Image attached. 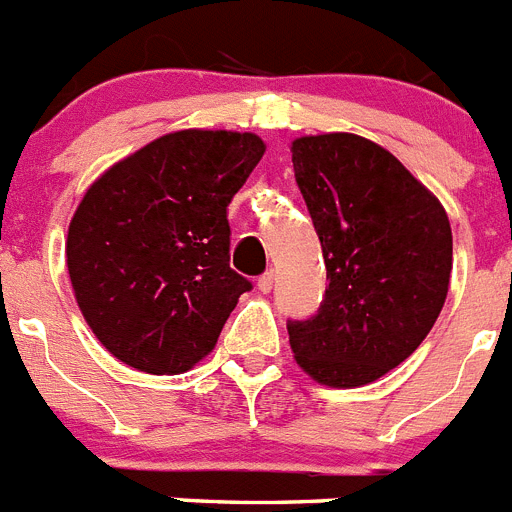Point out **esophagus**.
Instances as JSON below:
<instances>
[{"label": "esophagus", "mask_w": 512, "mask_h": 512, "mask_svg": "<svg viewBox=\"0 0 512 512\" xmlns=\"http://www.w3.org/2000/svg\"><path fill=\"white\" fill-rule=\"evenodd\" d=\"M256 287H259L264 295H269L271 287H274V271H266V274H261V277L256 279Z\"/></svg>", "instance_id": "esophagus-1"}]
</instances>
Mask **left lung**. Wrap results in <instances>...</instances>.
Listing matches in <instances>:
<instances>
[{
  "label": "left lung",
  "instance_id": "8db88e82",
  "mask_svg": "<svg viewBox=\"0 0 512 512\" xmlns=\"http://www.w3.org/2000/svg\"><path fill=\"white\" fill-rule=\"evenodd\" d=\"M295 179L323 248L318 315L289 320L302 372L361 387L431 333L451 279V223L436 194L387 148L354 133L292 140Z\"/></svg>",
  "mask_w": 512,
  "mask_h": 512
}]
</instances>
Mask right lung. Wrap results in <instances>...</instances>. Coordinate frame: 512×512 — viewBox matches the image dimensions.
<instances>
[{
    "label": "right lung",
    "mask_w": 512,
    "mask_h": 512,
    "mask_svg": "<svg viewBox=\"0 0 512 512\" xmlns=\"http://www.w3.org/2000/svg\"><path fill=\"white\" fill-rule=\"evenodd\" d=\"M264 151L253 133L176 130L87 189L66 266L81 315L122 364L182 374L215 348L251 289L230 269L228 205Z\"/></svg>",
    "instance_id": "add662e5"
}]
</instances>
